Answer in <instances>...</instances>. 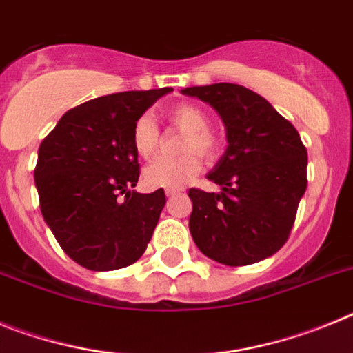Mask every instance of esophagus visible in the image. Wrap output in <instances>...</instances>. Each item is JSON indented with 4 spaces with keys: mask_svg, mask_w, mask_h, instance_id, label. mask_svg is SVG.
Here are the masks:
<instances>
[{
    "mask_svg": "<svg viewBox=\"0 0 353 353\" xmlns=\"http://www.w3.org/2000/svg\"><path fill=\"white\" fill-rule=\"evenodd\" d=\"M179 192H182V189H166L168 198H173V196H176Z\"/></svg>",
    "mask_w": 353,
    "mask_h": 353,
    "instance_id": "1",
    "label": "esophagus"
}]
</instances>
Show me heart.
<instances>
[{
  "label": "heart",
  "mask_w": 353,
  "mask_h": 353,
  "mask_svg": "<svg viewBox=\"0 0 353 353\" xmlns=\"http://www.w3.org/2000/svg\"><path fill=\"white\" fill-rule=\"evenodd\" d=\"M168 123L182 130L179 157H162L145 168L143 179L154 189H182L203 168L202 157L214 161L221 152V138L210 129V117L201 105L182 102L164 113ZM161 134L152 118L141 117L132 127V146L141 159H152L157 154Z\"/></svg>",
  "instance_id": "1"
}]
</instances>
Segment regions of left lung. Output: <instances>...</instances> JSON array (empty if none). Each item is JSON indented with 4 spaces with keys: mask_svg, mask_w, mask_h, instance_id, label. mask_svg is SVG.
I'll list each match as a JSON object with an SVG mask.
<instances>
[{
    "mask_svg": "<svg viewBox=\"0 0 353 353\" xmlns=\"http://www.w3.org/2000/svg\"><path fill=\"white\" fill-rule=\"evenodd\" d=\"M221 114L228 148L207 179L221 192L189 189L191 230L210 260L242 267L285 245L307 187V150L297 129L263 97L233 83L191 86Z\"/></svg>",
    "mask_w": 353,
    "mask_h": 353,
    "instance_id": "1",
    "label": "left lung"
}]
</instances>
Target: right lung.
<instances>
[{"instance_id": "add662e5", "label": "right lung", "mask_w": 353, "mask_h": 353, "mask_svg": "<svg viewBox=\"0 0 353 353\" xmlns=\"http://www.w3.org/2000/svg\"><path fill=\"white\" fill-rule=\"evenodd\" d=\"M170 92H121L84 102L67 111L40 145L35 185L43 221L84 269L129 267L152 239L166 194L130 191L139 179L132 127Z\"/></svg>"}]
</instances>
